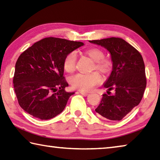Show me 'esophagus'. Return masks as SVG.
Listing matches in <instances>:
<instances>
[{
	"label": "esophagus",
	"mask_w": 160,
	"mask_h": 160,
	"mask_svg": "<svg viewBox=\"0 0 160 160\" xmlns=\"http://www.w3.org/2000/svg\"><path fill=\"white\" fill-rule=\"evenodd\" d=\"M79 92H80L81 94H82L83 96H88V94H89L88 92H82V91H79Z\"/></svg>",
	"instance_id": "esophagus-1"
}]
</instances>
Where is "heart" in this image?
Returning a JSON list of instances; mask_svg holds the SVG:
<instances>
[{
	"mask_svg": "<svg viewBox=\"0 0 160 160\" xmlns=\"http://www.w3.org/2000/svg\"><path fill=\"white\" fill-rule=\"evenodd\" d=\"M84 56L93 61L91 71L97 70L104 76H109L113 69L112 59L104 57L105 53L102 48L93 47L82 51ZM77 55L74 51L68 53L63 60V68L67 73L72 74L76 70ZM102 78L99 72H93L89 75H77L70 80V85L74 89L82 92H89L92 90L101 82Z\"/></svg>",
	"mask_w": 160,
	"mask_h": 160,
	"instance_id": "1",
	"label": "heart"
}]
</instances>
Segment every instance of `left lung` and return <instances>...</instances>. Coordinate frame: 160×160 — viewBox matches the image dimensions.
Masks as SVG:
<instances>
[{
  "label": "left lung",
  "instance_id": "1",
  "mask_svg": "<svg viewBox=\"0 0 160 160\" xmlns=\"http://www.w3.org/2000/svg\"><path fill=\"white\" fill-rule=\"evenodd\" d=\"M90 42L109 51L113 69L104 85L108 89L95 109L102 118L120 121L140 104L147 85L145 63L141 54L125 40L110 37ZM111 90L115 92L110 94Z\"/></svg>",
  "mask_w": 160,
  "mask_h": 160
}]
</instances>
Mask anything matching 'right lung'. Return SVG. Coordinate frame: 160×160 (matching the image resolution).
<instances>
[{
  "instance_id": "add662e5",
  "label": "right lung",
  "mask_w": 160,
  "mask_h": 160,
  "mask_svg": "<svg viewBox=\"0 0 160 160\" xmlns=\"http://www.w3.org/2000/svg\"><path fill=\"white\" fill-rule=\"evenodd\" d=\"M84 44L56 37H46L20 54L15 63L13 86L20 106L42 120L63 112L69 97L63 76V60L68 53Z\"/></svg>"
}]
</instances>
